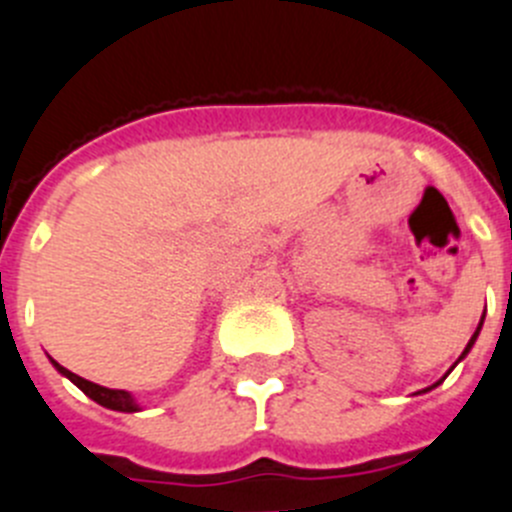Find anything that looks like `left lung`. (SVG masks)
Returning <instances> with one entry per match:
<instances>
[{
  "mask_svg": "<svg viewBox=\"0 0 512 512\" xmlns=\"http://www.w3.org/2000/svg\"><path fill=\"white\" fill-rule=\"evenodd\" d=\"M482 323H485V315H482V320H479V325H477V330H474V336L472 338H469V343H467V348H464V351H461V356H459V361L461 359H464V356H467L469 354V348H472L474 346V341H477V336H479V328H482ZM438 384V382H436ZM436 384H433V387H436Z\"/></svg>",
  "mask_w": 512,
  "mask_h": 512,
  "instance_id": "1",
  "label": "left lung"
}]
</instances>
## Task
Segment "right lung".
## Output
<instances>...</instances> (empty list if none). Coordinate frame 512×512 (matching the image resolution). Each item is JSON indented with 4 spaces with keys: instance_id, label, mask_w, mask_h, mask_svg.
I'll use <instances>...</instances> for the list:
<instances>
[{
    "instance_id": "right-lung-1",
    "label": "right lung",
    "mask_w": 512,
    "mask_h": 512,
    "mask_svg": "<svg viewBox=\"0 0 512 512\" xmlns=\"http://www.w3.org/2000/svg\"><path fill=\"white\" fill-rule=\"evenodd\" d=\"M53 364H56V361H53ZM56 369L63 374V377H69L71 382H74L76 387L84 392V395H89L94 402H99L102 408L120 410V413H135V410H138L135 400L125 390H107V387H99V384H94V382H89V379L79 377V374L69 372V369L61 364H56Z\"/></svg>"
}]
</instances>
